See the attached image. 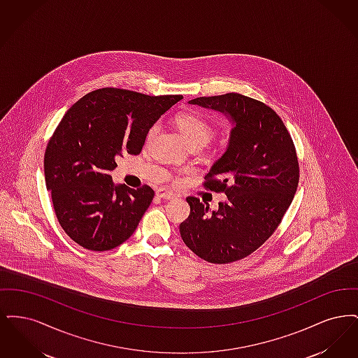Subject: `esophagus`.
Here are the masks:
<instances>
[{
    "instance_id": "esophagus-1",
    "label": "esophagus",
    "mask_w": 358,
    "mask_h": 358,
    "mask_svg": "<svg viewBox=\"0 0 358 358\" xmlns=\"http://www.w3.org/2000/svg\"><path fill=\"white\" fill-rule=\"evenodd\" d=\"M157 197L164 199V200H173V199H176L177 196H176L173 192H171V190L159 189V190H157Z\"/></svg>"
}]
</instances>
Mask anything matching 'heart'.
<instances>
[{"instance_id": "b5f03b06", "label": "heart", "mask_w": 358, "mask_h": 358, "mask_svg": "<svg viewBox=\"0 0 358 358\" xmlns=\"http://www.w3.org/2000/svg\"><path fill=\"white\" fill-rule=\"evenodd\" d=\"M176 124L180 133L187 139L190 146L203 145L205 146L213 136V129L206 120L194 113H182L176 117ZM157 130V126H152L148 131V138H152Z\"/></svg>"}]
</instances>
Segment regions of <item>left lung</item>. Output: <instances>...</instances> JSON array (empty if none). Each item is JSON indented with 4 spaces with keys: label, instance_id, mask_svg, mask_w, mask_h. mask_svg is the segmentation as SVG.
<instances>
[{
    "label": "left lung",
    "instance_id": "1",
    "mask_svg": "<svg viewBox=\"0 0 358 358\" xmlns=\"http://www.w3.org/2000/svg\"><path fill=\"white\" fill-rule=\"evenodd\" d=\"M228 117L227 150L205 176L204 187L224 192L217 210L187 197L190 215L180 234L187 248L209 263L251 255L278 228L299 180L295 148L285 123L264 103L241 94L189 101Z\"/></svg>",
    "mask_w": 358,
    "mask_h": 358
}]
</instances>
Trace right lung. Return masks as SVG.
<instances>
[{"instance_id":"add662e5","label":"right lung","mask_w":358,"mask_h":358,"mask_svg":"<svg viewBox=\"0 0 358 358\" xmlns=\"http://www.w3.org/2000/svg\"><path fill=\"white\" fill-rule=\"evenodd\" d=\"M181 99L101 88L66 113L48 142L44 174L56 217L75 243L108 251L134 234L154 190L115 185L110 171L118 157L141 153L150 127Z\"/></svg>"}]
</instances>
